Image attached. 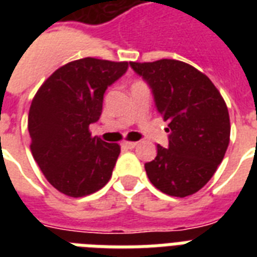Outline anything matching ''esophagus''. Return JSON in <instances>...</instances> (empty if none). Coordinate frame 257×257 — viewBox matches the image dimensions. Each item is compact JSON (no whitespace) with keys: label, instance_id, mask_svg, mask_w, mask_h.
<instances>
[{"label":"esophagus","instance_id":"34e87169","mask_svg":"<svg viewBox=\"0 0 257 257\" xmlns=\"http://www.w3.org/2000/svg\"><path fill=\"white\" fill-rule=\"evenodd\" d=\"M121 145H122V148L133 149L137 145V143H135V141H124V143H122Z\"/></svg>","mask_w":257,"mask_h":257}]
</instances>
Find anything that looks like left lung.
I'll list each match as a JSON object with an SVG mask.
<instances>
[{
    "instance_id": "8db88e82",
    "label": "left lung",
    "mask_w": 257,
    "mask_h": 257,
    "mask_svg": "<svg viewBox=\"0 0 257 257\" xmlns=\"http://www.w3.org/2000/svg\"><path fill=\"white\" fill-rule=\"evenodd\" d=\"M152 88L156 108L169 124L168 148L157 145L145 164L151 183L163 193L185 197L215 175L231 135L225 101L213 82L187 62L163 58L129 62Z\"/></svg>"
}]
</instances>
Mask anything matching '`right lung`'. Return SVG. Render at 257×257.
Here are the masks:
<instances>
[{
  "label": "right lung",
  "instance_id": "right-lung-1",
  "mask_svg": "<svg viewBox=\"0 0 257 257\" xmlns=\"http://www.w3.org/2000/svg\"><path fill=\"white\" fill-rule=\"evenodd\" d=\"M128 62L86 57L58 68L33 97L28 117L30 151L46 180L70 197L108 183L120 145L93 137L89 125L102 112L104 93Z\"/></svg>",
  "mask_w": 257,
  "mask_h": 257
}]
</instances>
